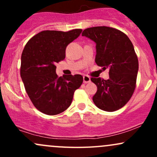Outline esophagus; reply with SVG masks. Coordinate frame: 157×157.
I'll use <instances>...</instances> for the list:
<instances>
[{"label":"esophagus","instance_id":"34e87169","mask_svg":"<svg viewBox=\"0 0 157 157\" xmlns=\"http://www.w3.org/2000/svg\"><path fill=\"white\" fill-rule=\"evenodd\" d=\"M91 82V78L89 76L87 75H84L83 76V82L84 83H88V82Z\"/></svg>","mask_w":157,"mask_h":157}]
</instances>
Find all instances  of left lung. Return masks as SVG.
Returning a JSON list of instances; mask_svg holds the SVG:
<instances>
[{"label":"left lung","mask_w":157,"mask_h":157,"mask_svg":"<svg viewBox=\"0 0 157 157\" xmlns=\"http://www.w3.org/2000/svg\"><path fill=\"white\" fill-rule=\"evenodd\" d=\"M82 36L96 44L97 66L109 69V80L91 79L97 87L94 103L109 112L121 109L129 101L136 87L139 63L132 43L122 32L108 26L88 28Z\"/></svg>","instance_id":"8db88e82"}]
</instances>
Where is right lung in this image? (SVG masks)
<instances>
[{"label":"right lung","instance_id":"obj_1","mask_svg":"<svg viewBox=\"0 0 157 157\" xmlns=\"http://www.w3.org/2000/svg\"><path fill=\"white\" fill-rule=\"evenodd\" d=\"M81 32L80 29L66 32L46 30L32 37L23 48L21 77L32 102L42 113L56 115L66 111L82 83L80 75L59 77L55 66L64 60L66 46Z\"/></svg>","mask_w":157,"mask_h":157}]
</instances>
